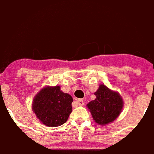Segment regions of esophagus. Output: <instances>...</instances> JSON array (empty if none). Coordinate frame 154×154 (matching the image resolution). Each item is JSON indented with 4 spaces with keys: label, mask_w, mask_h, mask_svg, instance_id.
Returning a JSON list of instances; mask_svg holds the SVG:
<instances>
[{
    "label": "esophagus",
    "mask_w": 154,
    "mask_h": 154,
    "mask_svg": "<svg viewBox=\"0 0 154 154\" xmlns=\"http://www.w3.org/2000/svg\"><path fill=\"white\" fill-rule=\"evenodd\" d=\"M77 104L79 105V106H83L84 105V101L82 100V99H77Z\"/></svg>",
    "instance_id": "34e87169"
}]
</instances>
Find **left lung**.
Masks as SVG:
<instances>
[{
	"label": "left lung",
	"mask_w": 154,
	"mask_h": 154,
	"mask_svg": "<svg viewBox=\"0 0 154 154\" xmlns=\"http://www.w3.org/2000/svg\"><path fill=\"white\" fill-rule=\"evenodd\" d=\"M94 95L96 99L88 103L87 106L96 123L105 125L115 120L123 109V102L120 96L104 85H100Z\"/></svg>",
	"instance_id": "1"
}]
</instances>
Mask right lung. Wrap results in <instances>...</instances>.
Returning <instances> with one entry per match:
<instances>
[{"instance_id": "1", "label": "right lung", "mask_w": 154, "mask_h": 154, "mask_svg": "<svg viewBox=\"0 0 154 154\" xmlns=\"http://www.w3.org/2000/svg\"><path fill=\"white\" fill-rule=\"evenodd\" d=\"M72 97L64 93L60 86L46 87L35 97L33 111L45 125L59 126L67 121L72 112Z\"/></svg>"}]
</instances>
